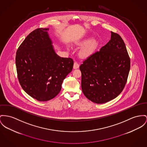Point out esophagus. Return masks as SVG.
Here are the masks:
<instances>
[{
    "label": "esophagus",
    "instance_id": "esophagus-1",
    "mask_svg": "<svg viewBox=\"0 0 147 147\" xmlns=\"http://www.w3.org/2000/svg\"><path fill=\"white\" fill-rule=\"evenodd\" d=\"M78 67H79V64L75 62L74 64V69H78Z\"/></svg>",
    "mask_w": 147,
    "mask_h": 147
}]
</instances>
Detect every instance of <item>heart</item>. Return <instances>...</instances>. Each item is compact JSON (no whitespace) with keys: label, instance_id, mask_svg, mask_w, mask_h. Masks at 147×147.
Here are the masks:
<instances>
[{"label":"heart","instance_id":"heart-1","mask_svg":"<svg viewBox=\"0 0 147 147\" xmlns=\"http://www.w3.org/2000/svg\"><path fill=\"white\" fill-rule=\"evenodd\" d=\"M81 46L84 47L79 52V55L82 58H88L91 56L95 51L98 45L97 40L89 38L84 39L80 43Z\"/></svg>","mask_w":147,"mask_h":147}]
</instances>
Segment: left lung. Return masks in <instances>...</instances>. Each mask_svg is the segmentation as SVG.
Masks as SVG:
<instances>
[{
	"label": "left lung",
	"mask_w": 147,
	"mask_h": 147,
	"mask_svg": "<svg viewBox=\"0 0 147 147\" xmlns=\"http://www.w3.org/2000/svg\"><path fill=\"white\" fill-rule=\"evenodd\" d=\"M111 33L108 43L80 66L82 92L96 104L117 98L125 87L130 71V58L123 40L117 33Z\"/></svg>",
	"instance_id": "8db88e82"
}]
</instances>
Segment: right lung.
<instances>
[{"label":"right lung","instance_id":"1","mask_svg":"<svg viewBox=\"0 0 147 147\" xmlns=\"http://www.w3.org/2000/svg\"><path fill=\"white\" fill-rule=\"evenodd\" d=\"M49 28H38L27 36L16 53V65L20 85L39 101L55 98L74 66L71 58L58 56L49 38Z\"/></svg>","mask_w":147,"mask_h":147}]
</instances>
